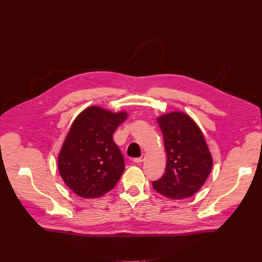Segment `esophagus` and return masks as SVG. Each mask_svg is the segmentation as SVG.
I'll return each instance as SVG.
<instances>
[{
    "label": "esophagus",
    "instance_id": "1",
    "mask_svg": "<svg viewBox=\"0 0 262 262\" xmlns=\"http://www.w3.org/2000/svg\"><path fill=\"white\" fill-rule=\"evenodd\" d=\"M145 159H146V156H145V155H142L140 158L134 159V162H135V163H137V164H140V163L144 162V161H145Z\"/></svg>",
    "mask_w": 262,
    "mask_h": 262
}]
</instances>
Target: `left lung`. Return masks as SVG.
I'll list each match as a JSON object with an SVG mask.
<instances>
[{
    "instance_id": "obj_1",
    "label": "left lung",
    "mask_w": 262,
    "mask_h": 262,
    "mask_svg": "<svg viewBox=\"0 0 262 262\" xmlns=\"http://www.w3.org/2000/svg\"><path fill=\"white\" fill-rule=\"evenodd\" d=\"M167 165L164 175L152 181L157 192L170 199H185L196 194L212 168V158L196 122L181 112L160 116Z\"/></svg>"
}]
</instances>
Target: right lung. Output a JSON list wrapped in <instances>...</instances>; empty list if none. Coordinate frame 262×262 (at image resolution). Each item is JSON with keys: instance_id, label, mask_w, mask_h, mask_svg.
<instances>
[{"instance_id": "1", "label": "right lung", "mask_w": 262, "mask_h": 262, "mask_svg": "<svg viewBox=\"0 0 262 262\" xmlns=\"http://www.w3.org/2000/svg\"><path fill=\"white\" fill-rule=\"evenodd\" d=\"M126 112L85 108L72 122L58 157V169L68 188L85 199L98 198L114 188L124 171V159L113 140Z\"/></svg>"}]
</instances>
